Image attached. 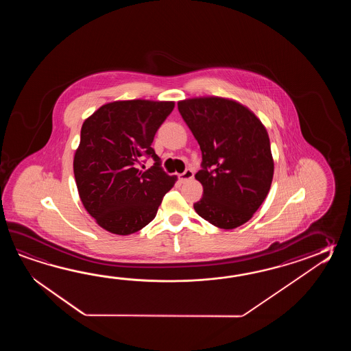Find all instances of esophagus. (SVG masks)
Wrapping results in <instances>:
<instances>
[{
  "label": "esophagus",
  "mask_w": 351,
  "mask_h": 351,
  "mask_svg": "<svg viewBox=\"0 0 351 351\" xmlns=\"http://www.w3.org/2000/svg\"><path fill=\"white\" fill-rule=\"evenodd\" d=\"M194 173L192 169H186L184 172L182 173L180 176H179V178L180 180L183 182V183H186L188 180H191V179L193 178Z\"/></svg>",
  "instance_id": "1"
}]
</instances>
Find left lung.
Segmentation results:
<instances>
[{
  "instance_id": "1",
  "label": "left lung",
  "mask_w": 351,
  "mask_h": 351,
  "mask_svg": "<svg viewBox=\"0 0 351 351\" xmlns=\"http://www.w3.org/2000/svg\"><path fill=\"white\" fill-rule=\"evenodd\" d=\"M178 110L202 152L195 179L203 197L193 204L209 223L232 230L250 221L269 194L274 159L266 128L246 106L223 97H194Z\"/></svg>"
}]
</instances>
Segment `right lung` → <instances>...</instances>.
I'll list each match as a JSON object with an SVG mask.
<instances>
[{
	"label": "right lung",
	"instance_id": "1",
	"mask_svg": "<svg viewBox=\"0 0 351 351\" xmlns=\"http://www.w3.org/2000/svg\"><path fill=\"white\" fill-rule=\"evenodd\" d=\"M173 108V101H112L84 121L75 152V182L84 207L106 231L127 236L142 230L174 186L177 177L163 171L152 148ZM143 157L156 163L139 171Z\"/></svg>",
	"mask_w": 351,
	"mask_h": 351
}]
</instances>
